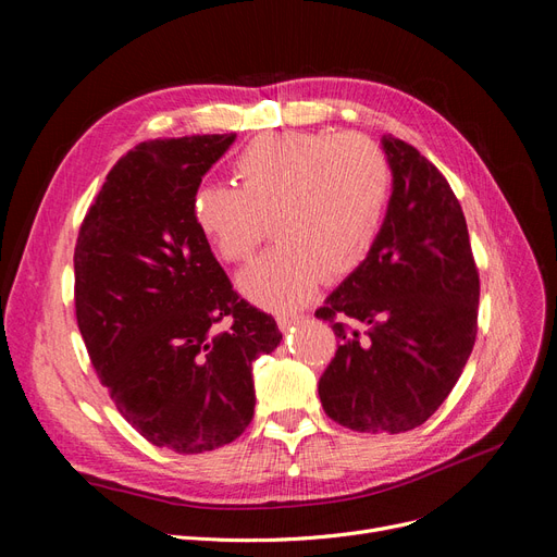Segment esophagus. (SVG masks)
Masks as SVG:
<instances>
[{"label":"esophagus","instance_id":"obj_1","mask_svg":"<svg viewBox=\"0 0 557 557\" xmlns=\"http://www.w3.org/2000/svg\"><path fill=\"white\" fill-rule=\"evenodd\" d=\"M276 323L285 332V330H290L295 323H299V315L297 313H281V315H276Z\"/></svg>","mask_w":557,"mask_h":557}]
</instances>
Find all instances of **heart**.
Listing matches in <instances>:
<instances>
[{
    "mask_svg": "<svg viewBox=\"0 0 557 557\" xmlns=\"http://www.w3.org/2000/svg\"><path fill=\"white\" fill-rule=\"evenodd\" d=\"M234 185H201L193 223L230 264L272 232L278 242L242 274V290L269 309L305 301L323 278L350 276L372 252L391 197V162L362 134L274 132L232 162Z\"/></svg>",
    "mask_w": 557,
    "mask_h": 557,
    "instance_id": "1",
    "label": "heart"
}]
</instances>
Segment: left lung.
Here are the masks:
<instances>
[{
    "instance_id": "left-lung-1",
    "label": "left lung",
    "mask_w": 557,
    "mask_h": 557,
    "mask_svg": "<svg viewBox=\"0 0 557 557\" xmlns=\"http://www.w3.org/2000/svg\"><path fill=\"white\" fill-rule=\"evenodd\" d=\"M383 150L393 197L379 239L315 309L336 334L318 395L334 423L397 434L423 425L458 383L476 342L481 283L444 174L393 134Z\"/></svg>"
}]
</instances>
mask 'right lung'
<instances>
[{
    "label": "right lung",
    "mask_w": 557,
    "mask_h": 557,
    "mask_svg": "<svg viewBox=\"0 0 557 557\" xmlns=\"http://www.w3.org/2000/svg\"><path fill=\"white\" fill-rule=\"evenodd\" d=\"M232 141L193 134L127 150L74 248L76 320L99 381L144 440L185 455L248 428L252 362L283 339L272 313L232 288L193 223L201 176Z\"/></svg>",
    "instance_id": "1"
}]
</instances>
